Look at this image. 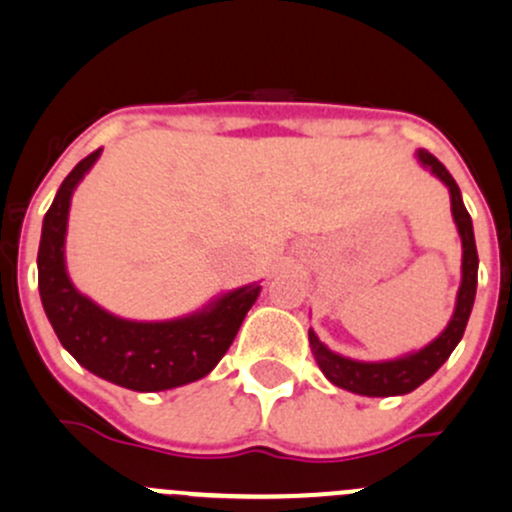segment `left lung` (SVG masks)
<instances>
[{
    "instance_id": "1",
    "label": "left lung",
    "mask_w": 512,
    "mask_h": 512,
    "mask_svg": "<svg viewBox=\"0 0 512 512\" xmlns=\"http://www.w3.org/2000/svg\"><path fill=\"white\" fill-rule=\"evenodd\" d=\"M423 165L433 170L443 183L451 190V208L453 220H456L458 232L463 240V282L458 289V302L453 319L448 327L443 329L441 337L436 342L428 344L421 352L404 356V359L394 361H379V364H364V361L344 359V356L329 352L317 334L309 329V347H312L314 359H317L319 369L324 371L329 381L339 389L354 391L361 396H399L409 394V391L418 389L426 379H431L443 361L451 356L456 344L461 342L463 332H466L468 317H471L473 299H476V285H478V250H476V237H473V223L468 215L466 205L461 200V190H458L456 180L451 178L443 163L428 151H418Z\"/></svg>"
}]
</instances>
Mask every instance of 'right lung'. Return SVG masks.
Returning <instances> with one entry per match:
<instances>
[{
	"label": "right lung",
	"mask_w": 512,
	"mask_h": 512,
	"mask_svg": "<svg viewBox=\"0 0 512 512\" xmlns=\"http://www.w3.org/2000/svg\"><path fill=\"white\" fill-rule=\"evenodd\" d=\"M94 151L61 183L39 242V294L44 312L64 349L111 384L131 391H163L203 379L218 366L260 285L225 294L205 312L175 322H126L79 294L64 267V235L71 193L98 158Z\"/></svg>",
	"instance_id": "obj_1"
}]
</instances>
